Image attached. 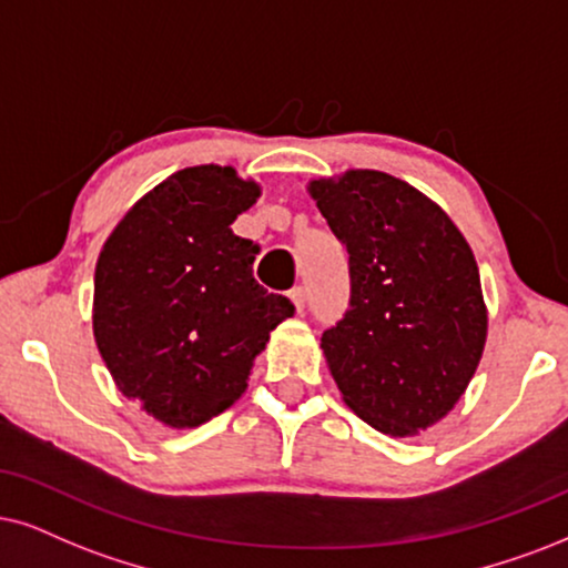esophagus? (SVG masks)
Segmentation results:
<instances>
[{"label": "esophagus", "mask_w": 568, "mask_h": 568, "mask_svg": "<svg viewBox=\"0 0 568 568\" xmlns=\"http://www.w3.org/2000/svg\"><path fill=\"white\" fill-rule=\"evenodd\" d=\"M291 301H293V306H296L298 314L304 312V306H306V288H304V285H296V288L291 291Z\"/></svg>", "instance_id": "esophagus-1"}]
</instances>
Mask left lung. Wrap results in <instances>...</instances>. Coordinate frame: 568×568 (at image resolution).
Returning a JSON list of instances; mask_svg holds the SVG:
<instances>
[{
    "instance_id": "1",
    "label": "left lung",
    "mask_w": 568,
    "mask_h": 568,
    "mask_svg": "<svg viewBox=\"0 0 568 568\" xmlns=\"http://www.w3.org/2000/svg\"><path fill=\"white\" fill-rule=\"evenodd\" d=\"M348 251L351 298L322 333L343 400L385 435L440 422L483 358L487 308L469 243L435 201L377 170L312 181Z\"/></svg>"
}]
</instances>
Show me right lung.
<instances>
[{"mask_svg":"<svg viewBox=\"0 0 568 568\" xmlns=\"http://www.w3.org/2000/svg\"><path fill=\"white\" fill-rule=\"evenodd\" d=\"M233 168L178 170L106 239L93 275V337L125 398L168 427H199L246 390L291 298L254 280L260 246L231 225L260 199Z\"/></svg>","mask_w":568,"mask_h":568,"instance_id":"1","label":"right lung"}]
</instances>
